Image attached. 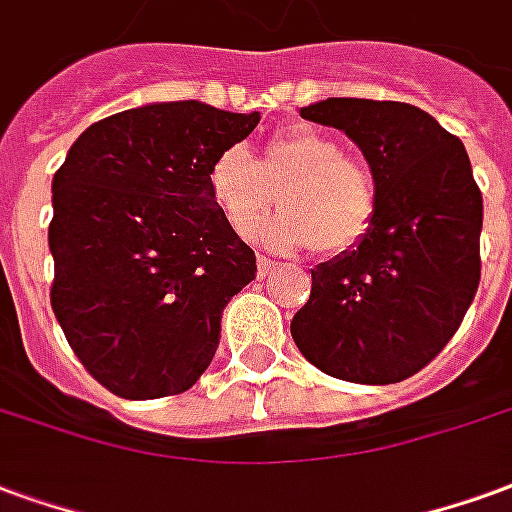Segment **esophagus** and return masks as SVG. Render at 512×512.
Masks as SVG:
<instances>
[{
    "label": "esophagus",
    "instance_id": "esophagus-1",
    "mask_svg": "<svg viewBox=\"0 0 512 512\" xmlns=\"http://www.w3.org/2000/svg\"><path fill=\"white\" fill-rule=\"evenodd\" d=\"M278 264L272 259H267V256H259L256 259V272H259V278H267V275H272V270H275Z\"/></svg>",
    "mask_w": 512,
    "mask_h": 512
}]
</instances>
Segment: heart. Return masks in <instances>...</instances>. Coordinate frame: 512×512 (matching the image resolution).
Returning a JSON list of instances; mask_svg holds the SVG:
<instances>
[{"instance_id":"b5f03b06","label":"heart","mask_w":512,"mask_h":512,"mask_svg":"<svg viewBox=\"0 0 512 512\" xmlns=\"http://www.w3.org/2000/svg\"><path fill=\"white\" fill-rule=\"evenodd\" d=\"M210 196L220 218L237 234L270 210L272 190L278 215L253 231V240L283 253L319 248L338 256L368 237L379 210V190L368 166L346 158L330 133L297 125L272 136L259 163L242 147H229L212 160Z\"/></svg>"}]
</instances>
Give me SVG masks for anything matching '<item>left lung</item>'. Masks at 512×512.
Instances as JSON below:
<instances>
[{"instance_id":"left-lung-1","label":"left lung","mask_w":512,"mask_h":512,"mask_svg":"<svg viewBox=\"0 0 512 512\" xmlns=\"http://www.w3.org/2000/svg\"><path fill=\"white\" fill-rule=\"evenodd\" d=\"M300 117L343 130L360 147L379 210L357 248L311 270L292 338L327 376L404 382L445 349L480 283L483 196L469 155L409 103L327 98Z\"/></svg>"}]
</instances>
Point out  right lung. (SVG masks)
I'll return each instance as SVG.
<instances>
[{
  "label": "right lung",
  "instance_id": "right-lung-1",
  "mask_svg": "<svg viewBox=\"0 0 512 512\" xmlns=\"http://www.w3.org/2000/svg\"><path fill=\"white\" fill-rule=\"evenodd\" d=\"M259 119L199 100L128 108L89 125L54 174L51 308L119 398L190 390L215 357L226 302L256 278V253L220 218L207 174Z\"/></svg>",
  "mask_w": 512,
  "mask_h": 512
}]
</instances>
